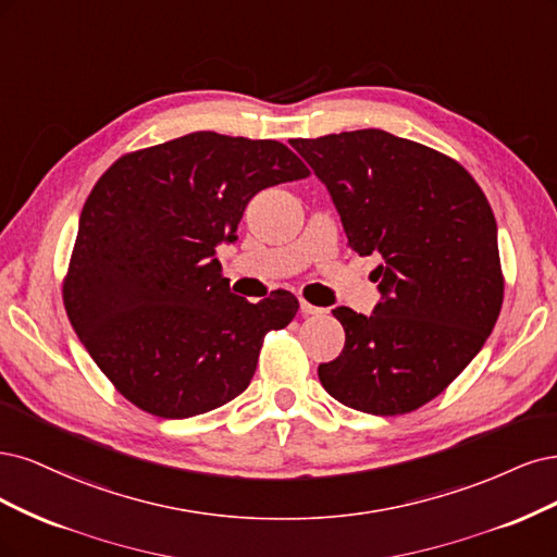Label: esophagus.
Returning a JSON list of instances; mask_svg holds the SVG:
<instances>
[{
	"label": "esophagus",
	"mask_w": 557,
	"mask_h": 557,
	"mask_svg": "<svg viewBox=\"0 0 557 557\" xmlns=\"http://www.w3.org/2000/svg\"><path fill=\"white\" fill-rule=\"evenodd\" d=\"M300 312H302V314H321L324 310L317 308V305H312V302H308V300H300Z\"/></svg>",
	"instance_id": "esophagus-1"
}]
</instances>
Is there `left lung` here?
<instances>
[{
	"label": "left lung",
	"mask_w": 557,
	"mask_h": 557,
	"mask_svg": "<svg viewBox=\"0 0 557 557\" xmlns=\"http://www.w3.org/2000/svg\"><path fill=\"white\" fill-rule=\"evenodd\" d=\"M289 143L329 187L347 245L382 259L374 312L333 310L345 347L319 382L366 414H409L468 368L499 317L493 208L465 166L417 140L358 129Z\"/></svg>",
	"instance_id": "obj_1"
}]
</instances>
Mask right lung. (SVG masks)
I'll use <instances>...</instances> for the list:
<instances>
[{"instance_id":"1","label":"right lung","mask_w":557,"mask_h":557,"mask_svg":"<svg viewBox=\"0 0 557 557\" xmlns=\"http://www.w3.org/2000/svg\"><path fill=\"white\" fill-rule=\"evenodd\" d=\"M310 169L280 140L194 132L122 154L89 191L62 282L71 326L132 405L159 419L222 407L249 386L263 337L298 300L228 292L214 247L252 196Z\"/></svg>"}]
</instances>
